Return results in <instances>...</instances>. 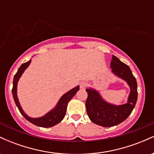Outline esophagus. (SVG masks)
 <instances>
[{"instance_id":"1","label":"esophagus","mask_w":154,"mask_h":154,"mask_svg":"<svg viewBox=\"0 0 154 154\" xmlns=\"http://www.w3.org/2000/svg\"><path fill=\"white\" fill-rule=\"evenodd\" d=\"M85 86H86V84H85V82H80V84H79V87H80L81 89H84V88H85Z\"/></svg>"}]
</instances>
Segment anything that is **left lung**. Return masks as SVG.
Returning <instances> with one entry per match:
<instances>
[{"mask_svg": "<svg viewBox=\"0 0 154 154\" xmlns=\"http://www.w3.org/2000/svg\"><path fill=\"white\" fill-rule=\"evenodd\" d=\"M111 69L112 73L127 82L130 88L126 103L116 106L108 103L96 90L91 88L85 90L88 93L85 106L90 119L105 128L116 126L125 121L135 108L137 99V81L130 67L115 56H112Z\"/></svg>", "mask_w": 154, "mask_h": 154, "instance_id": "obj_1", "label": "left lung"}]
</instances>
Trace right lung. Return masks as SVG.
<instances>
[{
	"label": "right lung",
	"mask_w": 154,
	"mask_h": 154,
	"mask_svg": "<svg viewBox=\"0 0 154 154\" xmlns=\"http://www.w3.org/2000/svg\"><path fill=\"white\" fill-rule=\"evenodd\" d=\"M31 60L28 61L27 62L22 63L14 75L13 81V88H12V94H13L14 99L16 105L18 107L20 113L27 121L32 123L33 125H36V126L41 127V128H51V127L54 126V125L61 122L63 118H64L69 101L73 98L74 95L79 91V86L77 85V87L72 88L69 91L67 92L64 95H63L54 109H53L49 112H48L46 114L38 118L29 117L24 113L22 106H21L20 103H19L18 97H17V83H18L19 79L21 77V76L24 73V70L29 66Z\"/></svg>",
	"instance_id": "add662e5"
}]
</instances>
